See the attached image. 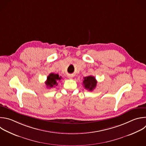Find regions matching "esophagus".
Masks as SVG:
<instances>
[{
	"label": "esophagus",
	"instance_id": "34e87169",
	"mask_svg": "<svg viewBox=\"0 0 146 146\" xmlns=\"http://www.w3.org/2000/svg\"><path fill=\"white\" fill-rule=\"evenodd\" d=\"M69 78H72V76H69Z\"/></svg>",
	"mask_w": 146,
	"mask_h": 146
}]
</instances>
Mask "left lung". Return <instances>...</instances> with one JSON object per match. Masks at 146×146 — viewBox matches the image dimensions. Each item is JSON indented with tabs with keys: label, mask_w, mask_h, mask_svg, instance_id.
Listing matches in <instances>:
<instances>
[{
	"label": "left lung",
	"mask_w": 146,
	"mask_h": 146,
	"mask_svg": "<svg viewBox=\"0 0 146 146\" xmlns=\"http://www.w3.org/2000/svg\"><path fill=\"white\" fill-rule=\"evenodd\" d=\"M97 83L98 82L93 76H89L84 78L83 86L85 89L90 91H92L96 87Z\"/></svg>",
	"instance_id": "left-lung-1"
}]
</instances>
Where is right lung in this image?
Listing matches in <instances>:
<instances>
[{
	"label": "right lung",
	"mask_w": 146,
	"mask_h": 146,
	"mask_svg": "<svg viewBox=\"0 0 146 146\" xmlns=\"http://www.w3.org/2000/svg\"><path fill=\"white\" fill-rule=\"evenodd\" d=\"M61 77L59 76L57 74L50 73L47 77V80L45 82V84L47 87L48 88H52L53 87H55L58 85L57 82L61 80Z\"/></svg>",
	"instance_id": "right-lung-1"
}]
</instances>
